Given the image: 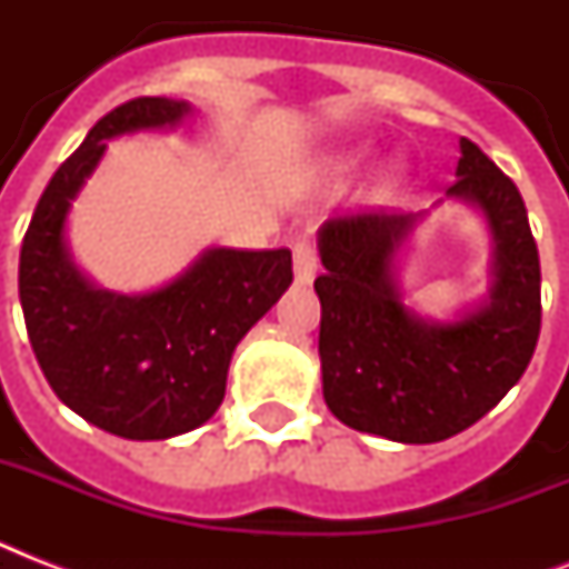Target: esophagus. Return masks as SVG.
<instances>
[{"label":"esophagus","mask_w":569,"mask_h":569,"mask_svg":"<svg viewBox=\"0 0 569 569\" xmlns=\"http://www.w3.org/2000/svg\"><path fill=\"white\" fill-rule=\"evenodd\" d=\"M295 280L298 283H312L316 271H319V253L312 248L310 241H298L295 244Z\"/></svg>","instance_id":"esophagus-1"}]
</instances>
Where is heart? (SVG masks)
I'll list each match as a JSON object with an SVG mask.
<instances>
[{
	"mask_svg": "<svg viewBox=\"0 0 569 569\" xmlns=\"http://www.w3.org/2000/svg\"><path fill=\"white\" fill-rule=\"evenodd\" d=\"M339 168H348V159H346V164H339ZM392 177H396V171H392Z\"/></svg>",
	"mask_w": 569,
	"mask_h": 569,
	"instance_id": "obj_1",
	"label": "heart"
}]
</instances>
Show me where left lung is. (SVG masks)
<instances>
[{
  "mask_svg": "<svg viewBox=\"0 0 569 569\" xmlns=\"http://www.w3.org/2000/svg\"><path fill=\"white\" fill-rule=\"evenodd\" d=\"M446 197L481 209L493 236L490 295L455 321L416 316L398 292L396 257L425 212L330 218L319 230L321 389L355 431L449 440L493 410L535 355L540 259L520 191L460 138L458 182Z\"/></svg>",
  "mask_w": 569,
  "mask_h": 569,
  "instance_id": "8db88e82",
  "label": "left lung"
}]
</instances>
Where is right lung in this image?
Here are the masks:
<instances>
[{
	"label": "right lung",
	"mask_w": 569,
	"mask_h": 569,
	"mask_svg": "<svg viewBox=\"0 0 569 569\" xmlns=\"http://www.w3.org/2000/svg\"><path fill=\"white\" fill-rule=\"evenodd\" d=\"M189 114V102L168 97L111 109L52 173L22 239L20 303L49 387L73 413L123 440H168L212 419L232 351L292 283L286 248H209L144 295L97 289L73 266L67 212L106 141L173 129Z\"/></svg>",
	"instance_id": "add662e5"
}]
</instances>
